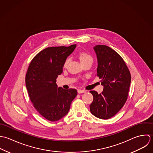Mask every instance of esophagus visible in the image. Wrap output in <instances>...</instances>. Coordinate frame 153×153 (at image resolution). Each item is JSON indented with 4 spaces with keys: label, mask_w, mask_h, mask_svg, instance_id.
I'll return each instance as SVG.
<instances>
[{
    "label": "esophagus",
    "mask_w": 153,
    "mask_h": 153,
    "mask_svg": "<svg viewBox=\"0 0 153 153\" xmlns=\"http://www.w3.org/2000/svg\"><path fill=\"white\" fill-rule=\"evenodd\" d=\"M77 92L79 93H85L86 91H84V90H80V89H79V90H77Z\"/></svg>",
    "instance_id": "obj_1"
}]
</instances>
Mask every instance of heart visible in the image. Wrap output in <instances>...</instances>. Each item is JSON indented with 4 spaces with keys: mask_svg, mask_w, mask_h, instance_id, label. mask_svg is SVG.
I'll list each match as a JSON object with an SVG mask.
<instances>
[{
    "mask_svg": "<svg viewBox=\"0 0 153 153\" xmlns=\"http://www.w3.org/2000/svg\"><path fill=\"white\" fill-rule=\"evenodd\" d=\"M78 56H79L80 61L82 62V64H84L85 63H91V64L93 63V58L92 55L88 52L80 51L79 53ZM69 60H70V58L67 57L63 63V67H65L67 65Z\"/></svg>",
    "mask_w": 153,
    "mask_h": 153,
    "instance_id": "heart-1",
    "label": "heart"
}]
</instances>
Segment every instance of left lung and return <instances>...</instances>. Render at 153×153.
<instances>
[{
	"instance_id": "8db88e82",
	"label": "left lung",
	"mask_w": 153,
	"mask_h": 153,
	"mask_svg": "<svg viewBox=\"0 0 153 153\" xmlns=\"http://www.w3.org/2000/svg\"><path fill=\"white\" fill-rule=\"evenodd\" d=\"M98 66L96 76L101 79L103 91H91L93 100L90 110L96 117L108 120L115 115L125 105L131 83L130 71L121 56L111 48L97 45L94 47Z\"/></svg>"
}]
</instances>
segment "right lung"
<instances>
[{"label": "right lung", "mask_w": 153, "mask_h": 153, "mask_svg": "<svg viewBox=\"0 0 153 153\" xmlns=\"http://www.w3.org/2000/svg\"><path fill=\"white\" fill-rule=\"evenodd\" d=\"M76 47V44L46 48L33 58L28 66L25 83L31 103L48 121H57L67 115L77 96L76 89L65 90L57 88L56 84L64 62Z\"/></svg>", "instance_id": "add662e5"}]
</instances>
